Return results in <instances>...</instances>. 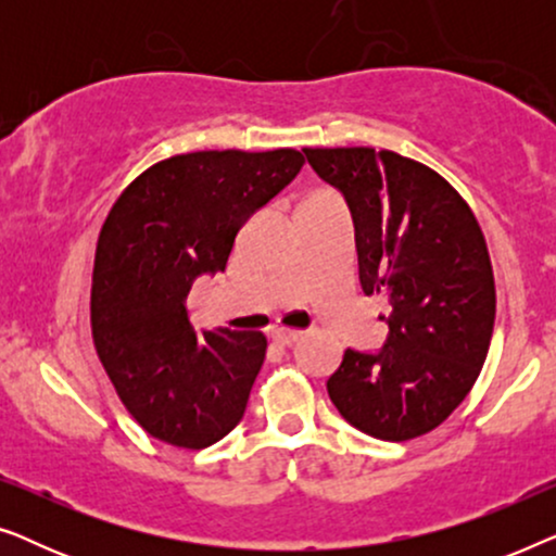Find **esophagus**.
I'll use <instances>...</instances> for the list:
<instances>
[{
	"label": "esophagus",
	"instance_id": "1",
	"mask_svg": "<svg viewBox=\"0 0 556 556\" xmlns=\"http://www.w3.org/2000/svg\"><path fill=\"white\" fill-rule=\"evenodd\" d=\"M301 337H303V331H299V329H276V331H273V341H278V344H283V346L295 344V341H299Z\"/></svg>",
	"mask_w": 556,
	"mask_h": 556
}]
</instances>
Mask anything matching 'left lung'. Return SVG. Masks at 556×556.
Instances as JSON below:
<instances>
[{
    "label": "left lung",
    "mask_w": 556,
    "mask_h": 556,
    "mask_svg": "<svg viewBox=\"0 0 556 556\" xmlns=\"http://www.w3.org/2000/svg\"><path fill=\"white\" fill-rule=\"evenodd\" d=\"M303 154L346 197L362 291L392 306L382 352L346 349L326 390L356 430L420 438L466 400L489 354L496 283L481 225L458 189L415 159L369 147Z\"/></svg>",
    "instance_id": "8db88e82"
}]
</instances>
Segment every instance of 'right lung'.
I'll return each instance as SVG.
<instances>
[{"instance_id":"add662e5","label":"right lung","mask_w":556,"mask_h":556,"mask_svg":"<svg viewBox=\"0 0 556 556\" xmlns=\"http://www.w3.org/2000/svg\"><path fill=\"white\" fill-rule=\"evenodd\" d=\"M301 151H192L151 164L103 219L90 283V331L128 415L151 438L202 451L242 420L263 367L261 331H204L185 299L225 270L245 219L291 185Z\"/></svg>"}]
</instances>
